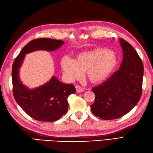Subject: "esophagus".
Wrapping results in <instances>:
<instances>
[{
	"instance_id": "1",
	"label": "esophagus",
	"mask_w": 153,
	"mask_h": 153,
	"mask_svg": "<svg viewBox=\"0 0 153 153\" xmlns=\"http://www.w3.org/2000/svg\"><path fill=\"white\" fill-rule=\"evenodd\" d=\"M76 90L77 93H81L84 91V89L82 88L80 86H79V85H76Z\"/></svg>"
}]
</instances>
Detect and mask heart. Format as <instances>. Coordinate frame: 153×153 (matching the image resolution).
Returning a JSON list of instances; mask_svg holds the SVG:
<instances>
[{
	"label": "heart",
	"instance_id": "1",
	"mask_svg": "<svg viewBox=\"0 0 153 153\" xmlns=\"http://www.w3.org/2000/svg\"><path fill=\"white\" fill-rule=\"evenodd\" d=\"M117 63L113 52L105 48H95L79 53L74 59L64 56L61 59V68L69 82L80 79L85 71L91 82L99 84L108 79Z\"/></svg>",
	"mask_w": 153,
	"mask_h": 153
}]
</instances>
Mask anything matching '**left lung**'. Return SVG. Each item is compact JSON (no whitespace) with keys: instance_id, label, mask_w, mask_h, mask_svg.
<instances>
[{"instance_id":"left-lung-1","label":"left lung","mask_w":153,"mask_h":153,"mask_svg":"<svg viewBox=\"0 0 153 153\" xmlns=\"http://www.w3.org/2000/svg\"><path fill=\"white\" fill-rule=\"evenodd\" d=\"M120 43L123 53L120 69L92 88L95 99L91 111L104 120H115L128 113L138 102L142 92L143 62L131 45L123 39Z\"/></svg>"}]
</instances>
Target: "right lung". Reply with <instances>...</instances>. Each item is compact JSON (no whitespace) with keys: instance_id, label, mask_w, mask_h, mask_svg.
I'll return each instance as SVG.
<instances>
[{"instance_id":"obj_1","label":"right lung","mask_w":153,"mask_h":153,"mask_svg":"<svg viewBox=\"0 0 153 153\" xmlns=\"http://www.w3.org/2000/svg\"><path fill=\"white\" fill-rule=\"evenodd\" d=\"M64 43V41L48 38L33 39L24 47L13 64L12 76L15 100L29 116L36 120L51 122L60 119L68 111V97L75 94L76 89L73 84L62 83L55 76L38 88L29 89L19 79V69L27 54L39 50L53 51Z\"/></svg>"}]
</instances>
